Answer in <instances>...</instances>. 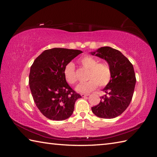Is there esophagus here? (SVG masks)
<instances>
[{"label":"esophagus","instance_id":"obj_1","mask_svg":"<svg viewBox=\"0 0 157 157\" xmlns=\"http://www.w3.org/2000/svg\"><path fill=\"white\" fill-rule=\"evenodd\" d=\"M80 96L82 97H86V96H88L89 94H80Z\"/></svg>","mask_w":157,"mask_h":157}]
</instances>
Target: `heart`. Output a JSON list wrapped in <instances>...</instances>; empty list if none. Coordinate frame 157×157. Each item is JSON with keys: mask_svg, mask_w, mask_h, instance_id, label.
<instances>
[{"mask_svg": "<svg viewBox=\"0 0 157 157\" xmlns=\"http://www.w3.org/2000/svg\"><path fill=\"white\" fill-rule=\"evenodd\" d=\"M83 67L89 69L88 81L78 84L77 90L80 92L89 93L96 90L99 86L103 88L111 82L112 78L111 69L107 63H98V61L90 56H84L78 61ZM64 76L70 84H75L77 82L75 65L72 63L66 65L64 69Z\"/></svg>", "mask_w": 157, "mask_h": 157, "instance_id": "b5f03b06", "label": "heart"}]
</instances>
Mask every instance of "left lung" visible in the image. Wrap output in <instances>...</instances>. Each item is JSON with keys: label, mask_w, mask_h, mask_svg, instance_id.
<instances>
[{"label": "left lung", "mask_w": 157, "mask_h": 157, "mask_svg": "<svg viewBox=\"0 0 157 157\" xmlns=\"http://www.w3.org/2000/svg\"><path fill=\"white\" fill-rule=\"evenodd\" d=\"M91 54L106 60L112 71L111 82L103 90L106 94L100 98L98 105L92 107V111L99 118H115L126 110L132 101L136 82L134 67L120 51L111 47H101Z\"/></svg>", "instance_id": "8db88e82"}]
</instances>
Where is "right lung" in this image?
I'll list each match as a JSON object with an SVG mask.
<instances>
[{"label":"right lung","instance_id":"1","mask_svg":"<svg viewBox=\"0 0 157 157\" xmlns=\"http://www.w3.org/2000/svg\"><path fill=\"white\" fill-rule=\"evenodd\" d=\"M81 50L54 48L44 50L32 64L29 84L36 107L46 118L63 121L72 115L75 103L81 98L71 88L64 76L67 64Z\"/></svg>","mask_w":157,"mask_h":157}]
</instances>
